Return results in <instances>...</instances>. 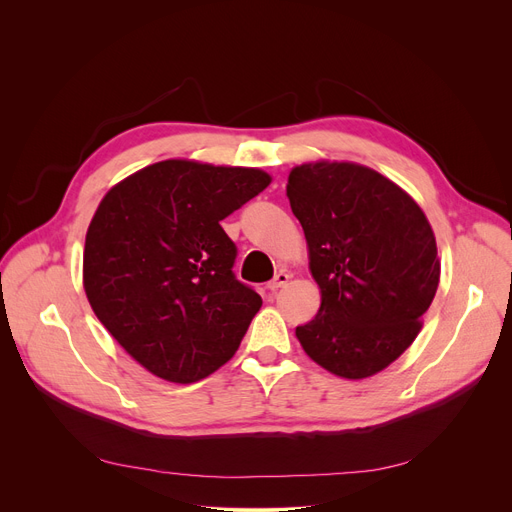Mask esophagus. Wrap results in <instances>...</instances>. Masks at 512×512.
<instances>
[{
  "instance_id": "esophagus-1",
  "label": "esophagus",
  "mask_w": 512,
  "mask_h": 512,
  "mask_svg": "<svg viewBox=\"0 0 512 512\" xmlns=\"http://www.w3.org/2000/svg\"><path fill=\"white\" fill-rule=\"evenodd\" d=\"M288 280H290V276H288L286 272H278V274L274 276V280H270V282H267V290H272V292H276V290L284 288V286L288 284Z\"/></svg>"
}]
</instances>
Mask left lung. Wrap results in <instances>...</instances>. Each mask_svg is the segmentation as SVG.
<instances>
[{
    "label": "left lung",
    "instance_id": "1",
    "mask_svg": "<svg viewBox=\"0 0 512 512\" xmlns=\"http://www.w3.org/2000/svg\"><path fill=\"white\" fill-rule=\"evenodd\" d=\"M286 195L321 290V307L297 338L340 378H369L407 351L436 297L432 226L402 188L346 161L294 168Z\"/></svg>",
    "mask_w": 512,
    "mask_h": 512
}]
</instances>
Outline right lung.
<instances>
[{"mask_svg": "<svg viewBox=\"0 0 512 512\" xmlns=\"http://www.w3.org/2000/svg\"><path fill=\"white\" fill-rule=\"evenodd\" d=\"M255 168L159 161L116 184L85 240L87 299L124 351L157 378L191 384L232 359L261 307L234 272L222 220L257 197Z\"/></svg>", "mask_w": 512, "mask_h": 512, "instance_id": "obj_1", "label": "right lung"}]
</instances>
